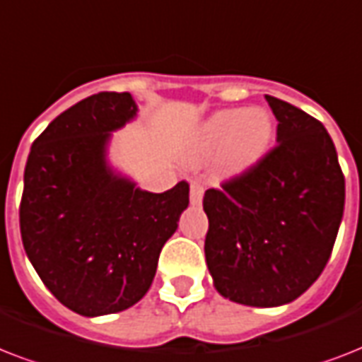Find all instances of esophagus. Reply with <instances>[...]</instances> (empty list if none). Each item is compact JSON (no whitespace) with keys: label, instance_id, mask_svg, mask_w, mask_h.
<instances>
[{"label":"esophagus","instance_id":"34e87169","mask_svg":"<svg viewBox=\"0 0 362 362\" xmlns=\"http://www.w3.org/2000/svg\"><path fill=\"white\" fill-rule=\"evenodd\" d=\"M203 195H204L203 186L197 184V182H193L192 187H189V203H192L193 206H199V204L203 203Z\"/></svg>","mask_w":362,"mask_h":362}]
</instances>
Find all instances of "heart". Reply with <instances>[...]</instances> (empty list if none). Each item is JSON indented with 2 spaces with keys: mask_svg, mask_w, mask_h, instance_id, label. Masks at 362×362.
<instances>
[{
  "mask_svg": "<svg viewBox=\"0 0 362 362\" xmlns=\"http://www.w3.org/2000/svg\"><path fill=\"white\" fill-rule=\"evenodd\" d=\"M274 136L276 124L269 110H216L193 131L184 156L189 165L216 158L218 175L229 180L252 173L267 158Z\"/></svg>",
  "mask_w": 362,
  "mask_h": 362,
  "instance_id": "heart-1",
  "label": "heart"
}]
</instances>
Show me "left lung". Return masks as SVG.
<instances>
[{"mask_svg": "<svg viewBox=\"0 0 362 362\" xmlns=\"http://www.w3.org/2000/svg\"><path fill=\"white\" fill-rule=\"evenodd\" d=\"M278 146L247 175L204 193V257L221 297L255 308L298 298L325 269L337 240L346 182L321 122L264 95Z\"/></svg>", "mask_w": 362, "mask_h": 362, "instance_id": "left-lung-1", "label": "left lung"}]
</instances>
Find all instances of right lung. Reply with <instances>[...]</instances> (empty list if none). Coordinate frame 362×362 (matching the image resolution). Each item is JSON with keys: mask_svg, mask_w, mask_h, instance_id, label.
<instances>
[{"mask_svg": "<svg viewBox=\"0 0 362 362\" xmlns=\"http://www.w3.org/2000/svg\"><path fill=\"white\" fill-rule=\"evenodd\" d=\"M136 116L131 93L90 95L48 124L25 163V255L48 291L86 317L127 310L146 295L189 204L186 182L152 193L112 165V133Z\"/></svg>", "mask_w": 362, "mask_h": 362, "instance_id": "right-lung-1", "label": "right lung"}]
</instances>
